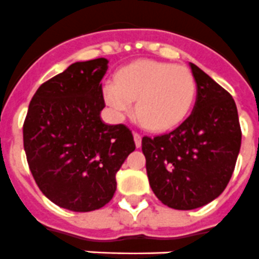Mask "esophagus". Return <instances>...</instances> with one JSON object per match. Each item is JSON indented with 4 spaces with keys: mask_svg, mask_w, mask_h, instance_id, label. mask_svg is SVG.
<instances>
[{
    "mask_svg": "<svg viewBox=\"0 0 259 259\" xmlns=\"http://www.w3.org/2000/svg\"><path fill=\"white\" fill-rule=\"evenodd\" d=\"M133 136H134V142H136V146L141 147V145H142V137H141V134L137 133V132H134Z\"/></svg>",
    "mask_w": 259,
    "mask_h": 259,
    "instance_id": "1",
    "label": "esophagus"
}]
</instances>
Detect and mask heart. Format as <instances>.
<instances>
[{"mask_svg": "<svg viewBox=\"0 0 259 259\" xmlns=\"http://www.w3.org/2000/svg\"><path fill=\"white\" fill-rule=\"evenodd\" d=\"M196 96V81L187 67L158 60H137L116 73V82L104 85V99L116 114L133 109L151 132L172 129L186 118Z\"/></svg>", "mask_w": 259, "mask_h": 259, "instance_id": "b5f03b06", "label": "heart"}]
</instances>
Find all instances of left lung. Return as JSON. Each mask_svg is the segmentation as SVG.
I'll use <instances>...</instances> for the list:
<instances>
[{
    "mask_svg": "<svg viewBox=\"0 0 259 259\" xmlns=\"http://www.w3.org/2000/svg\"><path fill=\"white\" fill-rule=\"evenodd\" d=\"M197 85L191 116L170 133L143 137L150 187L167 207H203L227 188L241 147L233 97L191 63Z\"/></svg>",
    "mask_w": 259,
    "mask_h": 259,
    "instance_id": "1",
    "label": "left lung"
}]
</instances>
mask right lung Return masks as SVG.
Listing matches in <instances>:
<instances>
[{"label":"right lung","mask_w":259,"mask_h":259,"mask_svg":"<svg viewBox=\"0 0 259 259\" xmlns=\"http://www.w3.org/2000/svg\"><path fill=\"white\" fill-rule=\"evenodd\" d=\"M106 69L104 58L71 64L39 87L23 122V147L39 190L73 212L109 203L117 171L136 150L127 126L100 118Z\"/></svg>","instance_id":"right-lung-1"}]
</instances>
